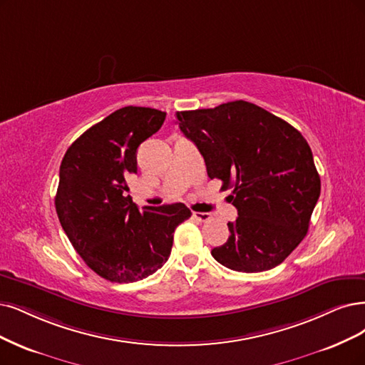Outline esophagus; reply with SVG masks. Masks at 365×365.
I'll list each match as a JSON object with an SVG mask.
<instances>
[{"mask_svg": "<svg viewBox=\"0 0 365 365\" xmlns=\"http://www.w3.org/2000/svg\"><path fill=\"white\" fill-rule=\"evenodd\" d=\"M192 217H194L197 221H200V222H206V221H209V220L212 218L210 213H206V212H194Z\"/></svg>", "mask_w": 365, "mask_h": 365, "instance_id": "1", "label": "esophagus"}]
</instances>
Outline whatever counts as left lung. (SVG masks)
Returning a JSON list of instances; mask_svg holds the SVG:
<instances>
[{"label": "left lung", "mask_w": 365, "mask_h": 365, "mask_svg": "<svg viewBox=\"0 0 365 365\" xmlns=\"http://www.w3.org/2000/svg\"><path fill=\"white\" fill-rule=\"evenodd\" d=\"M178 123L205 158L207 175L233 187L239 217L213 259L236 272L269 271L308 232L320 195L312 148L298 129L263 108L235 101L180 111Z\"/></svg>", "instance_id": "obj_1"}]
</instances>
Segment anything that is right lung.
Masks as SVG:
<instances>
[{
  "label": "right lung",
  "instance_id": "obj_1",
  "mask_svg": "<svg viewBox=\"0 0 365 365\" xmlns=\"http://www.w3.org/2000/svg\"><path fill=\"white\" fill-rule=\"evenodd\" d=\"M164 120L153 108H120L81 135L61 160L60 224L86 264L111 282L155 274L170 257L175 227L191 217L183 203L140 210L126 195L137 148Z\"/></svg>",
  "mask_w": 365,
  "mask_h": 365
}]
</instances>
